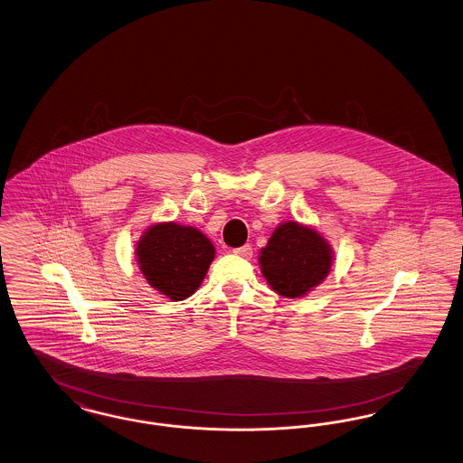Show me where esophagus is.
Masks as SVG:
<instances>
[{
  "instance_id": "obj_1",
  "label": "esophagus",
  "mask_w": 463,
  "mask_h": 463,
  "mask_svg": "<svg viewBox=\"0 0 463 463\" xmlns=\"http://www.w3.org/2000/svg\"><path fill=\"white\" fill-rule=\"evenodd\" d=\"M232 253H234V255H238V257H241V259H251V255H253V248H251L250 244H244V246H240V248L232 250Z\"/></svg>"
}]
</instances>
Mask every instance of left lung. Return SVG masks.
Wrapping results in <instances>:
<instances>
[{"mask_svg":"<svg viewBox=\"0 0 463 463\" xmlns=\"http://www.w3.org/2000/svg\"><path fill=\"white\" fill-rule=\"evenodd\" d=\"M259 264L269 287L278 295L298 298L328 278L333 248L314 227L300 222H283L260 250Z\"/></svg>","mask_w":463,"mask_h":463,"instance_id":"1","label":"left lung"}]
</instances>
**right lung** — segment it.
I'll list each match as a JSON object with an SVG mask.
<instances>
[{"label": "right lung", "instance_id": "right-lung-1", "mask_svg": "<svg viewBox=\"0 0 463 463\" xmlns=\"http://www.w3.org/2000/svg\"><path fill=\"white\" fill-rule=\"evenodd\" d=\"M135 257L146 281L180 302L201 287L215 259V246L196 227L157 222L140 236Z\"/></svg>", "mask_w": 463, "mask_h": 463}]
</instances>
